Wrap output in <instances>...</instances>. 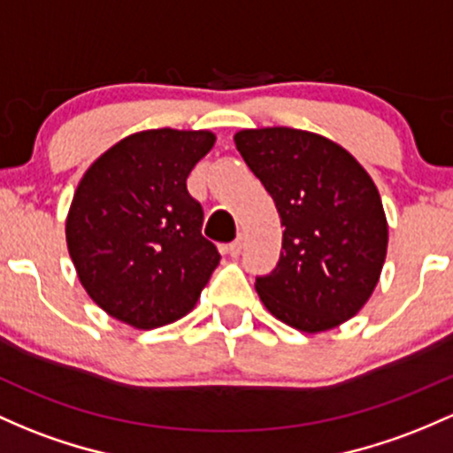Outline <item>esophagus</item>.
Instances as JSON below:
<instances>
[{"label":"esophagus","instance_id":"obj_1","mask_svg":"<svg viewBox=\"0 0 453 453\" xmlns=\"http://www.w3.org/2000/svg\"><path fill=\"white\" fill-rule=\"evenodd\" d=\"M241 251H242V238L238 236L236 241H232L230 245H227V253H230L232 257H236V256H241Z\"/></svg>","mask_w":453,"mask_h":453}]
</instances>
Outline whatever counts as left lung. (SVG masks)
<instances>
[{
  "instance_id": "8db88e82",
  "label": "left lung",
  "mask_w": 453,
  "mask_h": 453,
  "mask_svg": "<svg viewBox=\"0 0 453 453\" xmlns=\"http://www.w3.org/2000/svg\"><path fill=\"white\" fill-rule=\"evenodd\" d=\"M281 217L277 266L256 277L273 316L305 333L352 318L374 292L387 256V217L374 180L350 152L299 128L234 135Z\"/></svg>"
}]
</instances>
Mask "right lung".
Listing matches in <instances>:
<instances>
[{"label":"right lung","instance_id":"add662e5","mask_svg":"<svg viewBox=\"0 0 453 453\" xmlns=\"http://www.w3.org/2000/svg\"><path fill=\"white\" fill-rule=\"evenodd\" d=\"M211 131L152 128L124 137L83 173L66 219L79 281L109 316L157 329L196 307L219 260L187 191Z\"/></svg>","mask_w":453,"mask_h":453}]
</instances>
